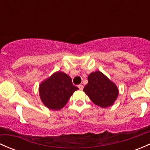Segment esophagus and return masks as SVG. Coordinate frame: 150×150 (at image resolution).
<instances>
[{
	"mask_svg": "<svg viewBox=\"0 0 150 150\" xmlns=\"http://www.w3.org/2000/svg\"><path fill=\"white\" fill-rule=\"evenodd\" d=\"M78 88H79L80 90H83V86L82 84H80L78 85Z\"/></svg>",
	"mask_w": 150,
	"mask_h": 150,
	"instance_id": "esophagus-1",
	"label": "esophagus"
}]
</instances>
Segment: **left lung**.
Returning a JSON list of instances; mask_svg holds the SVG:
<instances>
[{
	"label": "left lung",
	"instance_id": "left-lung-1",
	"mask_svg": "<svg viewBox=\"0 0 150 150\" xmlns=\"http://www.w3.org/2000/svg\"><path fill=\"white\" fill-rule=\"evenodd\" d=\"M83 91L93 103L103 108L112 105L119 93L117 86L100 71L88 75Z\"/></svg>",
	"mask_w": 150,
	"mask_h": 150
}]
</instances>
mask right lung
<instances>
[{
  "label": "right lung",
  "mask_w": 150,
  "mask_h": 150,
  "mask_svg": "<svg viewBox=\"0 0 150 150\" xmlns=\"http://www.w3.org/2000/svg\"><path fill=\"white\" fill-rule=\"evenodd\" d=\"M78 89L77 86L72 84L69 75L59 71L40 84L39 93L46 107L59 110L66 105L72 93Z\"/></svg>",
  "instance_id": "right-lung-1"
}]
</instances>
